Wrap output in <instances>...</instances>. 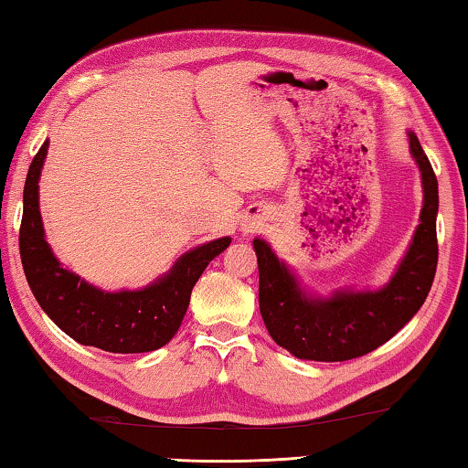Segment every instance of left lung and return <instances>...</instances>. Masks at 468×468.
<instances>
[{"instance_id": "left-lung-1", "label": "left lung", "mask_w": 468, "mask_h": 468, "mask_svg": "<svg viewBox=\"0 0 468 468\" xmlns=\"http://www.w3.org/2000/svg\"><path fill=\"white\" fill-rule=\"evenodd\" d=\"M410 153L423 179L421 225L394 279L378 292H336L328 301L301 295L292 274L268 243L253 239L260 272V314L276 345L299 359L348 361L376 351L413 318L430 295L438 268V179L413 132Z\"/></svg>"}]
</instances>
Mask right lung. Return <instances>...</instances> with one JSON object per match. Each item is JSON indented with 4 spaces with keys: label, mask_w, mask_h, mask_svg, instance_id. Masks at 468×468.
Listing matches in <instances>:
<instances>
[{
    "label": "right lung",
    "mask_w": 468,
    "mask_h": 468,
    "mask_svg": "<svg viewBox=\"0 0 468 468\" xmlns=\"http://www.w3.org/2000/svg\"><path fill=\"white\" fill-rule=\"evenodd\" d=\"M47 142L30 163L20 223V258L27 281L45 314L76 343L109 353H148L167 345L187 312L204 268L229 248L231 237L187 251L173 271L142 291L105 292L61 268L45 241L38 212V176Z\"/></svg>",
    "instance_id": "right-lung-1"
}]
</instances>
